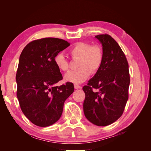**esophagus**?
Wrapping results in <instances>:
<instances>
[{"label": "esophagus", "mask_w": 151, "mask_h": 151, "mask_svg": "<svg viewBox=\"0 0 151 151\" xmlns=\"http://www.w3.org/2000/svg\"><path fill=\"white\" fill-rule=\"evenodd\" d=\"M74 88H75L76 89H78L81 88V86H80L79 85H78V84H74Z\"/></svg>", "instance_id": "obj_1"}]
</instances>
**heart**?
I'll return each instance as SVG.
<instances>
[{"instance_id":"1","label":"heart","mask_w":151,"mask_h":151,"mask_svg":"<svg viewBox=\"0 0 151 151\" xmlns=\"http://www.w3.org/2000/svg\"><path fill=\"white\" fill-rule=\"evenodd\" d=\"M71 58L77 60V70L68 72L64 79L69 83L80 84L88 78L91 74H94L101 67L104 58L102 47L98 45L86 42H77L69 50ZM54 62L59 70L66 72L69 68V62L62 53L57 54Z\"/></svg>"}]
</instances>
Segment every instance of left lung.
Returning <instances> with one entry per match:
<instances>
[{
  "instance_id": "8db88e82",
  "label": "left lung",
  "mask_w": 151,
  "mask_h": 151,
  "mask_svg": "<svg viewBox=\"0 0 151 151\" xmlns=\"http://www.w3.org/2000/svg\"><path fill=\"white\" fill-rule=\"evenodd\" d=\"M103 46L102 65L88 86L83 87L85 116L97 126H107L123 113L129 98V63L119 45L110 35L95 36ZM93 88L98 89L93 91Z\"/></svg>"
}]
</instances>
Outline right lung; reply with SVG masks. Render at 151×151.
Returning <instances> with one entry per match:
<instances>
[{
  "mask_svg": "<svg viewBox=\"0 0 151 151\" xmlns=\"http://www.w3.org/2000/svg\"><path fill=\"white\" fill-rule=\"evenodd\" d=\"M69 45L62 39L45 38L31 42L21 53L17 97L22 113L36 125L45 127L57 122L65 100L74 92L71 83L55 86L63 77L54 58Z\"/></svg>",
  "mask_w": 151,
  "mask_h": 151,
  "instance_id": "obj_1",
  "label": "right lung"
}]
</instances>
